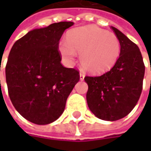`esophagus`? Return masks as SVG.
I'll return each instance as SVG.
<instances>
[{
    "label": "esophagus",
    "instance_id": "esophagus-1",
    "mask_svg": "<svg viewBox=\"0 0 151 151\" xmlns=\"http://www.w3.org/2000/svg\"><path fill=\"white\" fill-rule=\"evenodd\" d=\"M84 78H85L84 74L81 72L80 73V80H81V81H83V80H84Z\"/></svg>",
    "mask_w": 151,
    "mask_h": 151
}]
</instances>
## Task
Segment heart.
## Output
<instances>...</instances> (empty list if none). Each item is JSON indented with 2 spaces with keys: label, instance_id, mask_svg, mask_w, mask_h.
<instances>
[{
  "label": "heart",
  "instance_id": "heart-1",
  "mask_svg": "<svg viewBox=\"0 0 151 151\" xmlns=\"http://www.w3.org/2000/svg\"><path fill=\"white\" fill-rule=\"evenodd\" d=\"M61 42L60 52L67 61H72L76 52L80 54L81 65L86 71L100 74L110 70L120 55V43L112 32L93 25L73 29Z\"/></svg>",
  "mask_w": 151,
  "mask_h": 151
}]
</instances>
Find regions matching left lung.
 I'll list each match as a JSON object with an SVG mask.
<instances>
[{
    "instance_id": "left-lung-1",
    "label": "left lung",
    "mask_w": 151,
    "mask_h": 151,
    "mask_svg": "<svg viewBox=\"0 0 151 151\" xmlns=\"http://www.w3.org/2000/svg\"><path fill=\"white\" fill-rule=\"evenodd\" d=\"M120 43V55L113 67L100 76H86V101L96 118L116 121L135 107L142 91L145 67L139 47L114 27Z\"/></svg>"
}]
</instances>
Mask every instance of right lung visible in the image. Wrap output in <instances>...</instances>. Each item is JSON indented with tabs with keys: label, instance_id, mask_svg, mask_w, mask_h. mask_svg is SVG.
I'll return each mask as SVG.
<instances>
[{
	"label": "right lung",
	"instance_id": "obj_1",
	"mask_svg": "<svg viewBox=\"0 0 151 151\" xmlns=\"http://www.w3.org/2000/svg\"><path fill=\"white\" fill-rule=\"evenodd\" d=\"M73 25L60 22L31 30L10 51L6 66L9 96L16 110L33 124H49L59 119L80 80L77 70L61 65L58 50L62 34Z\"/></svg>",
	"mask_w": 151,
	"mask_h": 151
}]
</instances>
